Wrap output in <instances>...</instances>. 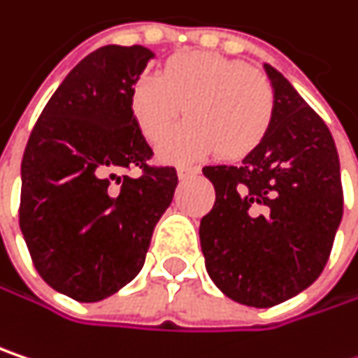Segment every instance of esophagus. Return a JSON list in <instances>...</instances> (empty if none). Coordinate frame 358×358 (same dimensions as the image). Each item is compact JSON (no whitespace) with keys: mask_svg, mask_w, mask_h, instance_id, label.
I'll return each mask as SVG.
<instances>
[{"mask_svg":"<svg viewBox=\"0 0 358 358\" xmlns=\"http://www.w3.org/2000/svg\"><path fill=\"white\" fill-rule=\"evenodd\" d=\"M199 172H201V168H196V166H180L178 168L180 180L192 178V176H196Z\"/></svg>","mask_w":358,"mask_h":358,"instance_id":"obj_1","label":"esophagus"}]
</instances>
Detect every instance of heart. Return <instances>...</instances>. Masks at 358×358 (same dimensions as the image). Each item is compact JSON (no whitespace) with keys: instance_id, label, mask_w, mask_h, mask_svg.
I'll use <instances>...</instances> for the list:
<instances>
[{"instance_id":"heart-1","label":"heart","mask_w":358,"mask_h":358,"mask_svg":"<svg viewBox=\"0 0 358 358\" xmlns=\"http://www.w3.org/2000/svg\"><path fill=\"white\" fill-rule=\"evenodd\" d=\"M191 120L167 133L183 110ZM273 87L242 61L213 52L172 57L162 76L143 73L131 90V113L149 143L172 162L199 159L219 149L242 157L258 145L273 120Z\"/></svg>"}]
</instances>
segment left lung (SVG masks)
I'll list each match as a JSON object with an SVG mask.
<instances>
[{
  "label": "left lung",
  "instance_id": "1",
  "mask_svg": "<svg viewBox=\"0 0 358 358\" xmlns=\"http://www.w3.org/2000/svg\"><path fill=\"white\" fill-rule=\"evenodd\" d=\"M275 110L240 166H205L215 205L201 219L213 282L250 308L282 303L322 275L342 219L341 162L330 129L275 67Z\"/></svg>",
  "mask_w": 358,
  "mask_h": 358
}]
</instances>
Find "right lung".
Returning a JSON list of instances; mask_svg holds the SVG:
<instances>
[{"instance_id":"1","label":"right lung","mask_w":358,"mask_h":358,"mask_svg":"<svg viewBox=\"0 0 358 358\" xmlns=\"http://www.w3.org/2000/svg\"><path fill=\"white\" fill-rule=\"evenodd\" d=\"M149 59L139 45L90 52L50 96L24 149V242L43 280L76 301L106 299L141 273L174 199L176 170L149 164L153 151L131 113Z\"/></svg>"}]
</instances>
